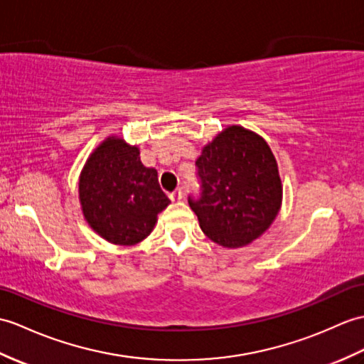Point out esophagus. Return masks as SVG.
Segmentation results:
<instances>
[{
	"mask_svg": "<svg viewBox=\"0 0 364 364\" xmlns=\"http://www.w3.org/2000/svg\"><path fill=\"white\" fill-rule=\"evenodd\" d=\"M168 197H171L172 201H180L183 198V189L181 188L175 189L173 192H171V196H168Z\"/></svg>",
	"mask_w": 364,
	"mask_h": 364,
	"instance_id": "1",
	"label": "esophagus"
}]
</instances>
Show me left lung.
<instances>
[{"label": "left lung", "mask_w": 364, "mask_h": 364, "mask_svg": "<svg viewBox=\"0 0 364 364\" xmlns=\"http://www.w3.org/2000/svg\"><path fill=\"white\" fill-rule=\"evenodd\" d=\"M198 197L188 201L210 240L237 248L257 239L281 208L276 159L259 134L228 127L196 161Z\"/></svg>", "instance_id": "1"}]
</instances>
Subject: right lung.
Masks as SVG:
<instances>
[{"instance_id":"1","label":"right lung","mask_w":364,"mask_h":364,"mask_svg":"<svg viewBox=\"0 0 364 364\" xmlns=\"http://www.w3.org/2000/svg\"><path fill=\"white\" fill-rule=\"evenodd\" d=\"M82 210L99 235L114 245L146 239L171 203L158 172L141 163L138 147L108 138L90 156L79 183Z\"/></svg>"}]
</instances>
